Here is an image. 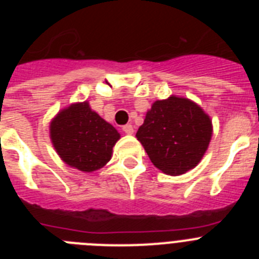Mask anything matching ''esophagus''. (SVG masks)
<instances>
[{"instance_id": "1", "label": "esophagus", "mask_w": 259, "mask_h": 259, "mask_svg": "<svg viewBox=\"0 0 259 259\" xmlns=\"http://www.w3.org/2000/svg\"><path fill=\"white\" fill-rule=\"evenodd\" d=\"M123 131L127 135H132L134 134V127H132V124H125L123 125Z\"/></svg>"}]
</instances>
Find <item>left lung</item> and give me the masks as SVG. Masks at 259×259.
Masks as SVG:
<instances>
[{
    "instance_id": "1",
    "label": "left lung",
    "mask_w": 259,
    "mask_h": 259,
    "mask_svg": "<svg viewBox=\"0 0 259 259\" xmlns=\"http://www.w3.org/2000/svg\"><path fill=\"white\" fill-rule=\"evenodd\" d=\"M211 136L209 114L189 98L174 95L153 102L136 134L152 163L171 176L197 166Z\"/></svg>"
}]
</instances>
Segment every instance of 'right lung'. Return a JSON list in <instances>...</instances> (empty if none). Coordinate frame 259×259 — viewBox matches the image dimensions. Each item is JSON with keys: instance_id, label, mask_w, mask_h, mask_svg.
<instances>
[{"instance_id": "1", "label": "right lung", "mask_w": 259, "mask_h": 259, "mask_svg": "<svg viewBox=\"0 0 259 259\" xmlns=\"http://www.w3.org/2000/svg\"><path fill=\"white\" fill-rule=\"evenodd\" d=\"M49 136L62 161L81 172L102 168L120 139V134L93 111L88 101L59 110L50 120Z\"/></svg>"}]
</instances>
